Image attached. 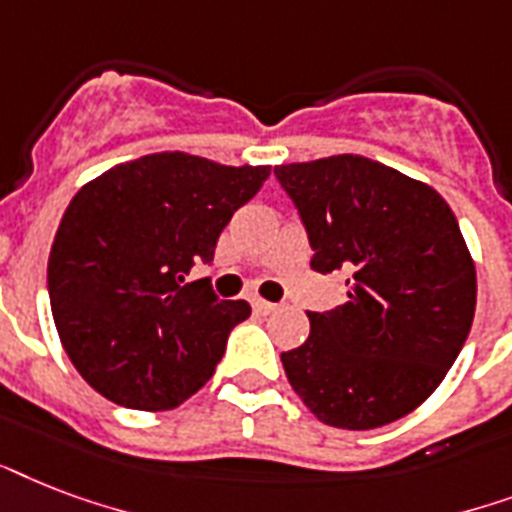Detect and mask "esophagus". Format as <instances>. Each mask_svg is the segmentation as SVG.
<instances>
[{
	"mask_svg": "<svg viewBox=\"0 0 512 512\" xmlns=\"http://www.w3.org/2000/svg\"><path fill=\"white\" fill-rule=\"evenodd\" d=\"M251 304H253V310L259 312V315H269V312L277 310V304H272V301H267V299H259V296H256V299H251Z\"/></svg>",
	"mask_w": 512,
	"mask_h": 512,
	"instance_id": "1",
	"label": "esophagus"
}]
</instances>
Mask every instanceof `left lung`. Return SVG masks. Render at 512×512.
Listing matches in <instances>:
<instances>
[{
	"mask_svg": "<svg viewBox=\"0 0 512 512\" xmlns=\"http://www.w3.org/2000/svg\"><path fill=\"white\" fill-rule=\"evenodd\" d=\"M307 227L315 272H350L342 307L310 312L280 355L304 406L331 427L374 430L422 406L475 315V264L433 186L360 154L277 165Z\"/></svg>",
	"mask_w": 512,
	"mask_h": 512,
	"instance_id": "8db88e82",
	"label": "left lung"
}]
</instances>
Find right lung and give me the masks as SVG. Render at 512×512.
<instances>
[{
	"label": "right lung",
	"instance_id": "1",
	"mask_svg": "<svg viewBox=\"0 0 512 512\" xmlns=\"http://www.w3.org/2000/svg\"><path fill=\"white\" fill-rule=\"evenodd\" d=\"M269 170L157 152L114 165L71 197L47 291L63 350L95 392L168 411L211 379L251 307L186 275L213 259L221 229Z\"/></svg>",
	"mask_w": 512,
	"mask_h": 512
}]
</instances>
